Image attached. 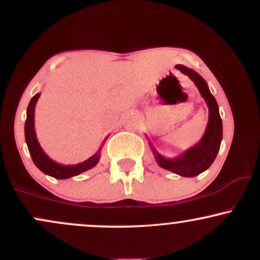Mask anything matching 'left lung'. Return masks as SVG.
I'll list each match as a JSON object with an SVG mask.
<instances>
[{
  "mask_svg": "<svg viewBox=\"0 0 260 260\" xmlns=\"http://www.w3.org/2000/svg\"><path fill=\"white\" fill-rule=\"evenodd\" d=\"M176 68L194 82L202 96L204 98L205 103L208 104L209 122L207 129H205L204 136L196 145L188 149L183 154L178 155L175 159H165L155 150L151 144L150 148L161 168L183 176V177H194L210 168V165L215 160L222 139V122L219 113V106H217L215 98L209 90L207 82L190 68L182 64H177Z\"/></svg>",
  "mask_w": 260,
  "mask_h": 260,
  "instance_id": "left-lung-1",
  "label": "left lung"
}]
</instances>
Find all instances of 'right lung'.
I'll use <instances>...</instances> for the list:
<instances>
[{"instance_id":"1","label":"right lung","mask_w":260,"mask_h":260,"mask_svg":"<svg viewBox=\"0 0 260 260\" xmlns=\"http://www.w3.org/2000/svg\"><path fill=\"white\" fill-rule=\"evenodd\" d=\"M39 96H40V94L34 95V96L31 98L30 103H29L28 110H26V121L24 127L26 145H28L29 153H30L31 159L34 161L35 165H37V168L40 170V171H43L44 174L51 176V177L58 178V180H64V178L73 177V176H77L82 174V172L86 171V170H90L94 168L100 160L101 148L98 150V153H95L91 157H89L88 160L83 161V162L76 164V165H61V164H57L56 161L50 159V157L44 153L40 144H39L37 134H35L34 129V111Z\"/></svg>"}]
</instances>
